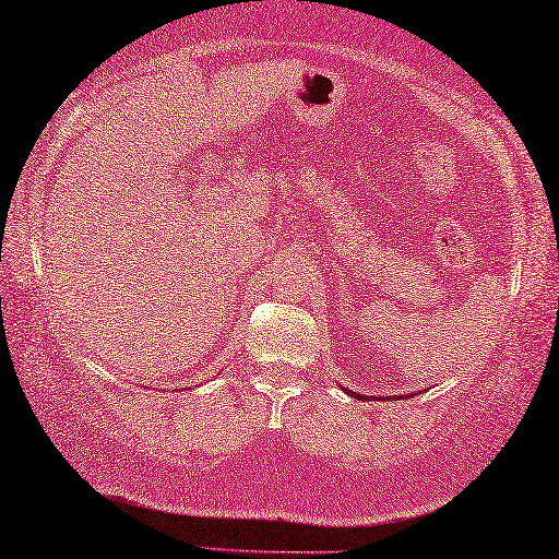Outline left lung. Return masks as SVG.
Wrapping results in <instances>:
<instances>
[{
  "mask_svg": "<svg viewBox=\"0 0 559 559\" xmlns=\"http://www.w3.org/2000/svg\"><path fill=\"white\" fill-rule=\"evenodd\" d=\"M352 397H361V401H367V397H371V401H376V395H359V393H355V391H347ZM391 401V395H385ZM385 397H381V401H385Z\"/></svg>",
  "mask_w": 559,
  "mask_h": 559,
  "instance_id": "1",
  "label": "left lung"
}]
</instances>
